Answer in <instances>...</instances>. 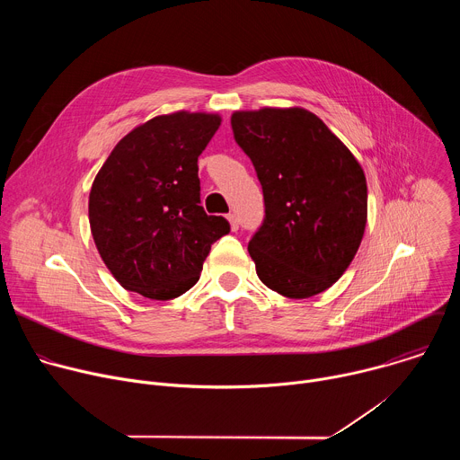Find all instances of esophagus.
I'll use <instances>...</instances> for the list:
<instances>
[{"mask_svg": "<svg viewBox=\"0 0 460 460\" xmlns=\"http://www.w3.org/2000/svg\"><path fill=\"white\" fill-rule=\"evenodd\" d=\"M227 220H229V224H231V229H233V231H238V226H240L238 217H236L234 213H231V215H227Z\"/></svg>", "mask_w": 460, "mask_h": 460, "instance_id": "34e87169", "label": "esophagus"}]
</instances>
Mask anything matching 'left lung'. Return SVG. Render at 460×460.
I'll return each instance as SVG.
<instances>
[{"mask_svg": "<svg viewBox=\"0 0 460 460\" xmlns=\"http://www.w3.org/2000/svg\"><path fill=\"white\" fill-rule=\"evenodd\" d=\"M231 125L264 190L266 218L247 247L258 279L288 298L332 288L364 236L362 165L302 107L234 111Z\"/></svg>", "mask_w": 460, "mask_h": 460, "instance_id": "left-lung-1", "label": "left lung"}]
</instances>
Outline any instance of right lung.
Listing matches in <instances>:
<instances>
[{
	"mask_svg": "<svg viewBox=\"0 0 460 460\" xmlns=\"http://www.w3.org/2000/svg\"><path fill=\"white\" fill-rule=\"evenodd\" d=\"M213 112L155 116L127 133L98 171L89 224L107 270L127 291L171 300L200 279L211 245L229 233L200 206L199 156L218 130Z\"/></svg>",
	"mask_w": 460,
	"mask_h": 460,
	"instance_id": "add662e5",
	"label": "right lung"
}]
</instances>
